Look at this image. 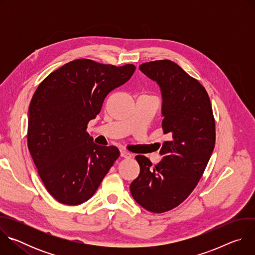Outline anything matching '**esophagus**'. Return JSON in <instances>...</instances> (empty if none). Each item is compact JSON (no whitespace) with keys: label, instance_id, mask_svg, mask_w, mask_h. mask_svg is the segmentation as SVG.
<instances>
[{"label":"esophagus","instance_id":"34e87169","mask_svg":"<svg viewBox=\"0 0 255 255\" xmlns=\"http://www.w3.org/2000/svg\"><path fill=\"white\" fill-rule=\"evenodd\" d=\"M120 153H121V156L124 157V158H130L131 157V153H129L128 151H126L124 149H121Z\"/></svg>","mask_w":255,"mask_h":255}]
</instances>
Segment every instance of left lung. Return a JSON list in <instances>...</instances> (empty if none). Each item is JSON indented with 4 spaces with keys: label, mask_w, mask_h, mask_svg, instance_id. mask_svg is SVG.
<instances>
[{
    "label": "left lung",
    "mask_w": 255,
    "mask_h": 255,
    "mask_svg": "<svg viewBox=\"0 0 255 255\" xmlns=\"http://www.w3.org/2000/svg\"><path fill=\"white\" fill-rule=\"evenodd\" d=\"M139 68L160 87L161 126L169 140L162 144V159L153 167L144 155L135 157L140 173L130 192L144 209L164 213L183 203L197 187L215 147V119L207 91L179 65L163 59Z\"/></svg>",
    "instance_id": "1"
}]
</instances>
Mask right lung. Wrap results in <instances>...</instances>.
I'll return each mask as SVG.
<instances>
[{"mask_svg": "<svg viewBox=\"0 0 255 255\" xmlns=\"http://www.w3.org/2000/svg\"><path fill=\"white\" fill-rule=\"evenodd\" d=\"M135 68L76 59L36 89L29 106L28 149L46 190L59 203L76 206L92 198L120 156L115 146L95 144L87 128L108 94L124 85Z\"/></svg>", "mask_w": 255, "mask_h": 255, "instance_id": "obj_1", "label": "right lung"}]
</instances>
